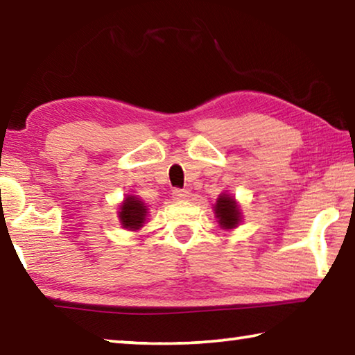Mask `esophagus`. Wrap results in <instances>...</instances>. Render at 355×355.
<instances>
[{
  "mask_svg": "<svg viewBox=\"0 0 355 355\" xmlns=\"http://www.w3.org/2000/svg\"><path fill=\"white\" fill-rule=\"evenodd\" d=\"M173 200H186L189 197V191L186 189H173L172 191Z\"/></svg>",
  "mask_w": 355,
  "mask_h": 355,
  "instance_id": "obj_1",
  "label": "esophagus"
}]
</instances>
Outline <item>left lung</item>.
<instances>
[{
  "instance_id": "8db88e82",
  "label": "left lung",
  "mask_w": 355,
  "mask_h": 355,
  "mask_svg": "<svg viewBox=\"0 0 355 355\" xmlns=\"http://www.w3.org/2000/svg\"><path fill=\"white\" fill-rule=\"evenodd\" d=\"M214 216L218 219V224L224 230H233L243 222V214L239 203L235 197L228 192H222V194L216 199L214 203Z\"/></svg>"
}]
</instances>
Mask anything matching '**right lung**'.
Listing matches in <instances>:
<instances>
[{
    "mask_svg": "<svg viewBox=\"0 0 355 355\" xmlns=\"http://www.w3.org/2000/svg\"><path fill=\"white\" fill-rule=\"evenodd\" d=\"M148 208L146 202H142L141 197L137 196H125V199L119 205L117 218L120 220V225L125 230H141L144 224H146Z\"/></svg>",
    "mask_w": 355,
    "mask_h": 355,
    "instance_id": "right-lung-1",
    "label": "right lung"
}]
</instances>
